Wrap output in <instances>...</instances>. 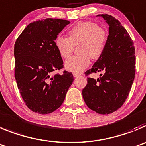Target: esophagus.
Instances as JSON below:
<instances>
[{
	"mask_svg": "<svg viewBox=\"0 0 146 146\" xmlns=\"http://www.w3.org/2000/svg\"><path fill=\"white\" fill-rule=\"evenodd\" d=\"M80 75H81V74L78 73V72H73V76H74V77H77Z\"/></svg>",
	"mask_w": 146,
	"mask_h": 146,
	"instance_id": "esophagus-1",
	"label": "esophagus"
}]
</instances>
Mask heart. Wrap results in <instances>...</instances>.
<instances>
[{
    "instance_id": "obj_1",
    "label": "heart",
    "mask_w": 146,
    "mask_h": 146,
    "mask_svg": "<svg viewBox=\"0 0 146 146\" xmlns=\"http://www.w3.org/2000/svg\"><path fill=\"white\" fill-rule=\"evenodd\" d=\"M108 33L93 21H80L69 31V37L58 36L55 41L61 56L68 58L74 48L80 44L78 52L66 61L65 67L69 71L80 72L90 64V58L98 59L102 55L106 45Z\"/></svg>"
}]
</instances>
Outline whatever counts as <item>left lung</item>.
Segmentation results:
<instances>
[{
	"label": "left lung",
	"instance_id": "obj_1",
	"mask_svg": "<svg viewBox=\"0 0 146 146\" xmlns=\"http://www.w3.org/2000/svg\"><path fill=\"white\" fill-rule=\"evenodd\" d=\"M109 25V36L102 55L85 72H103L97 80L87 77L82 97L91 110L109 114L118 110L129 95L135 74L133 41L119 20L108 14H99Z\"/></svg>",
	"mask_w": 146,
	"mask_h": 146
}]
</instances>
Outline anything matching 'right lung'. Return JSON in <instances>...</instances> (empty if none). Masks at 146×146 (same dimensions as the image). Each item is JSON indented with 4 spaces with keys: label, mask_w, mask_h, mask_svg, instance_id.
<instances>
[{
    "label": "right lung",
    "mask_w": 146,
    "mask_h": 146,
    "mask_svg": "<svg viewBox=\"0 0 146 146\" xmlns=\"http://www.w3.org/2000/svg\"><path fill=\"white\" fill-rule=\"evenodd\" d=\"M69 23L51 18L33 21L16 40L15 79L25 104L33 112L47 114L58 109L73 82L67 71L53 75L64 67L55 40Z\"/></svg>",
    "instance_id": "right-lung-1"
}]
</instances>
